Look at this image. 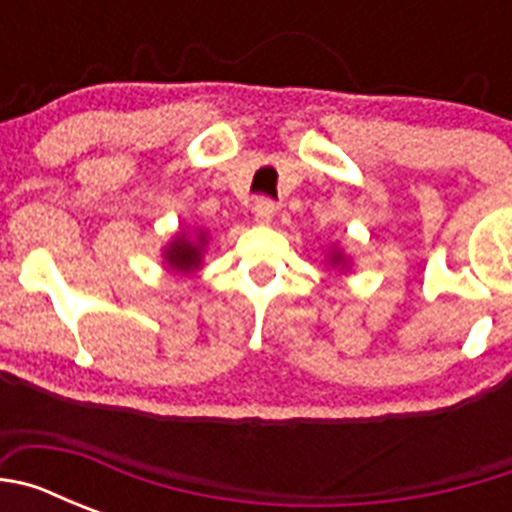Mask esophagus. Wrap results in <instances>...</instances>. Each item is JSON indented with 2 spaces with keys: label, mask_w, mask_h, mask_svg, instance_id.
<instances>
[{
  "label": "esophagus",
  "mask_w": 512,
  "mask_h": 512,
  "mask_svg": "<svg viewBox=\"0 0 512 512\" xmlns=\"http://www.w3.org/2000/svg\"><path fill=\"white\" fill-rule=\"evenodd\" d=\"M253 215H256V223L269 225L271 220H274V215H277V205L271 200H266V197H261V200H256V205H253Z\"/></svg>",
  "instance_id": "1"
}]
</instances>
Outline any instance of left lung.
<instances>
[{
    "label": "left lung",
    "instance_id": "8db88e82",
    "mask_svg": "<svg viewBox=\"0 0 512 512\" xmlns=\"http://www.w3.org/2000/svg\"><path fill=\"white\" fill-rule=\"evenodd\" d=\"M330 264H333V266H343V269H346L348 259H346V256H343L341 251H338V248H333V251H330Z\"/></svg>",
    "mask_w": 512,
    "mask_h": 512
}]
</instances>
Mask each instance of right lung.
<instances>
[{"label": "right lung", "instance_id": "1", "mask_svg": "<svg viewBox=\"0 0 512 512\" xmlns=\"http://www.w3.org/2000/svg\"><path fill=\"white\" fill-rule=\"evenodd\" d=\"M205 243H207L205 230H200L194 238L189 233L176 235L174 241L164 248V261L169 264V269L184 271V274H187V271H197L202 264Z\"/></svg>", "mask_w": 512, "mask_h": 512}]
</instances>
